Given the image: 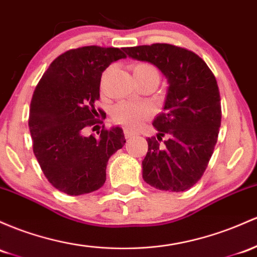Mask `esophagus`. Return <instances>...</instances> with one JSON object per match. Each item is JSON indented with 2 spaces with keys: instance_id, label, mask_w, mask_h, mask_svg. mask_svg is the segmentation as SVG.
Returning <instances> with one entry per match:
<instances>
[{
  "instance_id": "esophagus-1",
  "label": "esophagus",
  "mask_w": 257,
  "mask_h": 257,
  "mask_svg": "<svg viewBox=\"0 0 257 257\" xmlns=\"http://www.w3.org/2000/svg\"><path fill=\"white\" fill-rule=\"evenodd\" d=\"M137 134H138L137 132L132 131V129H125V131H124V135H125L126 139H129V138L134 137V135H137Z\"/></svg>"
}]
</instances>
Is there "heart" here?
Listing matches in <instances>:
<instances>
[{
    "mask_svg": "<svg viewBox=\"0 0 257 257\" xmlns=\"http://www.w3.org/2000/svg\"><path fill=\"white\" fill-rule=\"evenodd\" d=\"M109 69H107L102 75L101 85L103 86ZM133 74L135 80H145V79H156L159 81L160 72L156 66L149 62H138L133 66ZM151 115L150 107L145 105H134L131 102H119L112 109V119L117 124L125 126V128H138L144 120L148 119Z\"/></svg>",
    "mask_w": 257,
    "mask_h": 257,
    "instance_id": "obj_1",
    "label": "heart"
}]
</instances>
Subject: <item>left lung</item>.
<instances>
[{
    "label": "left lung",
    "instance_id": "left-lung-1",
    "mask_svg": "<svg viewBox=\"0 0 257 257\" xmlns=\"http://www.w3.org/2000/svg\"><path fill=\"white\" fill-rule=\"evenodd\" d=\"M129 57L155 64L168 80L163 112L154 120L157 137L146 139L143 178L165 191H185L207 168L221 126L215 75L193 51L171 44L125 47ZM168 139L161 144L162 138Z\"/></svg>",
    "mask_w": 257,
    "mask_h": 257
}]
</instances>
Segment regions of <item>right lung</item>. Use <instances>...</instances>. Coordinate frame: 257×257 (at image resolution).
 Here are the masks:
<instances>
[{
	"label": "right lung",
	"mask_w": 257,
	"mask_h": 257,
	"mask_svg": "<svg viewBox=\"0 0 257 257\" xmlns=\"http://www.w3.org/2000/svg\"><path fill=\"white\" fill-rule=\"evenodd\" d=\"M124 57V49L95 45L66 51L34 90L29 112L33 151L45 177L62 193L81 195L100 189L108 159L125 144L119 126L102 125L98 137L84 135L85 128L102 124L97 117L103 111L95 107L102 72Z\"/></svg>",
	"instance_id": "add662e5"
}]
</instances>
